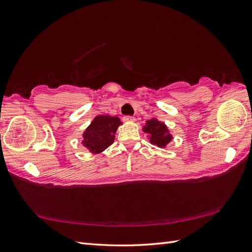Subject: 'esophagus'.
I'll list each match as a JSON object with an SVG mask.
<instances>
[{
    "label": "esophagus",
    "mask_w": 252,
    "mask_h": 252,
    "mask_svg": "<svg viewBox=\"0 0 252 252\" xmlns=\"http://www.w3.org/2000/svg\"><path fill=\"white\" fill-rule=\"evenodd\" d=\"M134 120H135L134 117H131V116H124L123 117L124 122H133Z\"/></svg>",
    "instance_id": "1"
}]
</instances>
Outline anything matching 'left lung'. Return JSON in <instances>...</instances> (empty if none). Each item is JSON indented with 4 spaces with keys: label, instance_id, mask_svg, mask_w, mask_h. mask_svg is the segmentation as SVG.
Instances as JSON below:
<instances>
[{
    "label": "left lung",
    "instance_id": "left-lung-1",
    "mask_svg": "<svg viewBox=\"0 0 252 252\" xmlns=\"http://www.w3.org/2000/svg\"><path fill=\"white\" fill-rule=\"evenodd\" d=\"M146 123L143 130L150 134L151 144L157 145L158 147H165L172 140V136L164 123H161L157 119L148 120Z\"/></svg>",
    "mask_w": 252,
    "mask_h": 252
}]
</instances>
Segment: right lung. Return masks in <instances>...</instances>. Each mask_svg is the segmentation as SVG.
I'll list each match as a JSON object with an SVG mask.
<instances>
[{"mask_svg": "<svg viewBox=\"0 0 252 252\" xmlns=\"http://www.w3.org/2000/svg\"><path fill=\"white\" fill-rule=\"evenodd\" d=\"M122 122L118 117L97 116L83 133L82 144L94 154L102 152L113 143Z\"/></svg>", "mask_w": 252, "mask_h": 252, "instance_id": "add662e5", "label": "right lung"}]
</instances>
